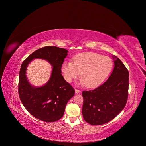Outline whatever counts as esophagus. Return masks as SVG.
<instances>
[{
    "label": "esophagus",
    "instance_id": "obj_1",
    "mask_svg": "<svg viewBox=\"0 0 146 146\" xmlns=\"http://www.w3.org/2000/svg\"><path fill=\"white\" fill-rule=\"evenodd\" d=\"M81 93V91L78 90V89H75V94H80Z\"/></svg>",
    "mask_w": 146,
    "mask_h": 146
}]
</instances>
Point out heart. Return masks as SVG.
Masks as SVG:
<instances>
[{
  "label": "heart",
  "instance_id": "1",
  "mask_svg": "<svg viewBox=\"0 0 146 146\" xmlns=\"http://www.w3.org/2000/svg\"><path fill=\"white\" fill-rule=\"evenodd\" d=\"M113 67L112 59L100 54L86 52L75 56L71 61H65L61 66L64 79L70 83L80 74L81 86L89 88L99 86L106 79Z\"/></svg>",
  "mask_w": 146,
  "mask_h": 146
}]
</instances>
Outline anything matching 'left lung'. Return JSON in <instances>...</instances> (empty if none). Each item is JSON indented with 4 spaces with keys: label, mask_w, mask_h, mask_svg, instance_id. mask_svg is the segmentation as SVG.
Listing matches in <instances>:
<instances>
[{
    "label": "left lung",
    "mask_w": 146,
    "mask_h": 146,
    "mask_svg": "<svg viewBox=\"0 0 146 146\" xmlns=\"http://www.w3.org/2000/svg\"><path fill=\"white\" fill-rule=\"evenodd\" d=\"M112 57L114 67L108 80L94 90L82 92L83 117L91 125H100L112 120L127 103L129 73L118 57Z\"/></svg>",
    "instance_id": "1"
}]
</instances>
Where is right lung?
I'll list each match as a JSON object with an SVG mask.
<instances>
[{"instance_id":"add662e5","label":"right lung","mask_w":146,"mask_h":146,"mask_svg":"<svg viewBox=\"0 0 146 146\" xmlns=\"http://www.w3.org/2000/svg\"><path fill=\"white\" fill-rule=\"evenodd\" d=\"M68 52L64 48L47 46L35 51L21 65L18 86L19 98L26 110L38 119L47 122L60 119L63 116L67 102L74 95V89L61 75V66ZM36 58L46 60L52 66L49 80L41 87L32 86L26 76L28 65Z\"/></svg>"}]
</instances>
